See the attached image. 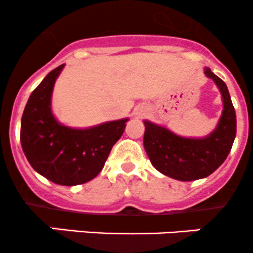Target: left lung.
I'll use <instances>...</instances> for the list:
<instances>
[{
	"label": "left lung",
	"mask_w": 253,
	"mask_h": 253,
	"mask_svg": "<svg viewBox=\"0 0 253 253\" xmlns=\"http://www.w3.org/2000/svg\"><path fill=\"white\" fill-rule=\"evenodd\" d=\"M204 72L214 80L224 102L219 124L209 136L187 139L166 127L144 122V147L152 166L178 181H196L211 174L225 161L236 135V114L226 84L209 67Z\"/></svg>",
	"instance_id": "8db88e82"
}]
</instances>
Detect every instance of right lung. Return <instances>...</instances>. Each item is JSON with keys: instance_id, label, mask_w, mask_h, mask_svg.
Listing matches in <instances>:
<instances>
[{"instance_id": "add662e5", "label": "right lung", "mask_w": 253, "mask_h": 253, "mask_svg": "<svg viewBox=\"0 0 253 253\" xmlns=\"http://www.w3.org/2000/svg\"><path fill=\"white\" fill-rule=\"evenodd\" d=\"M64 65L50 71L32 92L21 123V144L34 169L61 186L93 179L103 169L127 119L88 129H71L56 122L50 108L52 87Z\"/></svg>"}]
</instances>
